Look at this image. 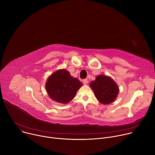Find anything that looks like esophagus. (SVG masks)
Instances as JSON below:
<instances>
[{
  "instance_id": "esophagus-1",
  "label": "esophagus",
  "mask_w": 155,
  "mask_h": 155,
  "mask_svg": "<svg viewBox=\"0 0 155 155\" xmlns=\"http://www.w3.org/2000/svg\"><path fill=\"white\" fill-rule=\"evenodd\" d=\"M82 82H83L84 84H87L88 83V81H87V79H83Z\"/></svg>"
}]
</instances>
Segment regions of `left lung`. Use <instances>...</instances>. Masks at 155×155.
<instances>
[{
	"instance_id": "8db88e82",
	"label": "left lung",
	"mask_w": 155,
	"mask_h": 155,
	"mask_svg": "<svg viewBox=\"0 0 155 155\" xmlns=\"http://www.w3.org/2000/svg\"><path fill=\"white\" fill-rule=\"evenodd\" d=\"M90 86L97 99L102 104L113 102L119 94V87L113 79L105 75H98L92 81Z\"/></svg>"
}]
</instances>
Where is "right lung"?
Here are the masks:
<instances>
[{"instance_id": "obj_1", "label": "right lung", "mask_w": 155, "mask_h": 155, "mask_svg": "<svg viewBox=\"0 0 155 155\" xmlns=\"http://www.w3.org/2000/svg\"><path fill=\"white\" fill-rule=\"evenodd\" d=\"M82 84L66 70H58L51 74L45 84L48 96L60 104H66L72 100Z\"/></svg>"}]
</instances>
